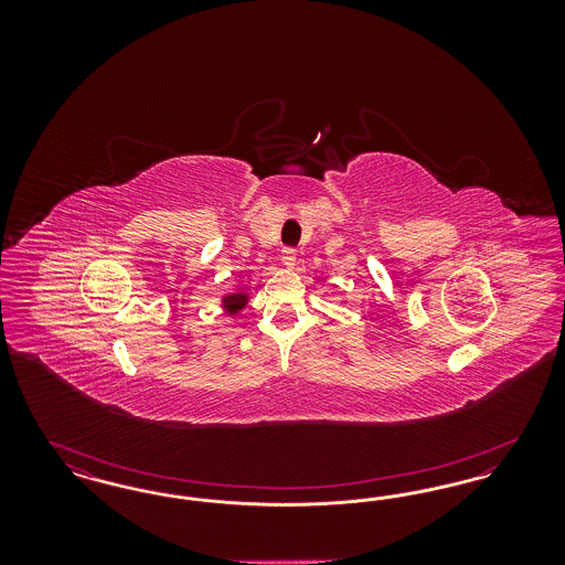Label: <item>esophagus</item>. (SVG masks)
Here are the masks:
<instances>
[{
    "label": "esophagus",
    "mask_w": 565,
    "mask_h": 565,
    "mask_svg": "<svg viewBox=\"0 0 565 565\" xmlns=\"http://www.w3.org/2000/svg\"><path fill=\"white\" fill-rule=\"evenodd\" d=\"M281 260L286 267H295L296 263V249L295 247H284L281 249Z\"/></svg>",
    "instance_id": "esophagus-1"
}]
</instances>
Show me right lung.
I'll list each match as a JSON object with an SVG mask.
<instances>
[{"mask_svg":"<svg viewBox=\"0 0 565 565\" xmlns=\"http://www.w3.org/2000/svg\"><path fill=\"white\" fill-rule=\"evenodd\" d=\"M245 300H247V296L245 295L226 296V298H224V307H226L231 313H237L243 305H245Z\"/></svg>","mask_w":565,"mask_h":565,"instance_id":"right-lung-1","label":"right lung"}]
</instances>
